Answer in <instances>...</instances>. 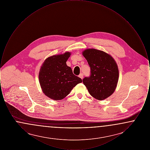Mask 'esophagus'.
<instances>
[{
	"label": "esophagus",
	"mask_w": 150,
	"mask_h": 150,
	"mask_svg": "<svg viewBox=\"0 0 150 150\" xmlns=\"http://www.w3.org/2000/svg\"><path fill=\"white\" fill-rule=\"evenodd\" d=\"M79 77L80 78H81V79H83V74L82 73L80 74V75H79Z\"/></svg>",
	"instance_id": "1"
}]
</instances>
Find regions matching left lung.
<instances>
[{
	"mask_svg": "<svg viewBox=\"0 0 150 150\" xmlns=\"http://www.w3.org/2000/svg\"><path fill=\"white\" fill-rule=\"evenodd\" d=\"M91 67V75L83 79L94 98L103 100L114 92L119 80L118 67L114 59L102 50L87 49L83 52Z\"/></svg>",
	"mask_w": 150,
	"mask_h": 150,
	"instance_id": "1",
	"label": "left lung"
}]
</instances>
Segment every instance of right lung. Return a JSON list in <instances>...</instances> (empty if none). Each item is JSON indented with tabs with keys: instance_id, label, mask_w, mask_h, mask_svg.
<instances>
[{
	"instance_id": "right-lung-1",
	"label": "right lung",
	"mask_w": 150,
	"mask_h": 150,
	"mask_svg": "<svg viewBox=\"0 0 150 150\" xmlns=\"http://www.w3.org/2000/svg\"><path fill=\"white\" fill-rule=\"evenodd\" d=\"M70 54L67 52L48 57L40 69L39 80L42 91L52 100H62L74 87L82 82V80L75 76L71 68L66 64Z\"/></svg>"
}]
</instances>
